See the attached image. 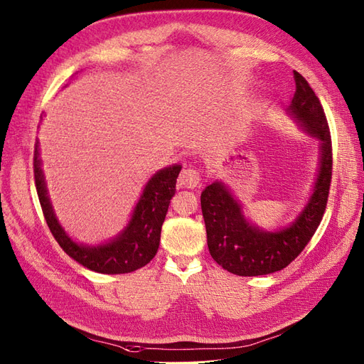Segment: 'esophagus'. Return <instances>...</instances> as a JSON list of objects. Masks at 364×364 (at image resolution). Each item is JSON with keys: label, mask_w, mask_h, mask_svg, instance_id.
Returning a JSON list of instances; mask_svg holds the SVG:
<instances>
[{"label": "esophagus", "mask_w": 364, "mask_h": 364, "mask_svg": "<svg viewBox=\"0 0 364 364\" xmlns=\"http://www.w3.org/2000/svg\"><path fill=\"white\" fill-rule=\"evenodd\" d=\"M200 172L196 169L188 168V169H183L180 176H178V186L180 188H186V189H195L196 186L200 184Z\"/></svg>", "instance_id": "1"}]
</instances>
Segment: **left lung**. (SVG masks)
Segmentation results:
<instances>
[{
  "label": "left lung",
  "mask_w": 364,
  "mask_h": 364,
  "mask_svg": "<svg viewBox=\"0 0 364 364\" xmlns=\"http://www.w3.org/2000/svg\"><path fill=\"white\" fill-rule=\"evenodd\" d=\"M296 92L289 116L320 143L318 172L306 205L288 227L267 232L247 220L227 186L215 181L201 193L207 245L212 257L237 276H262L279 272L302 253L325 213L332 176L331 132L323 108L306 79L294 71Z\"/></svg>",
  "instance_id": "1"
}]
</instances>
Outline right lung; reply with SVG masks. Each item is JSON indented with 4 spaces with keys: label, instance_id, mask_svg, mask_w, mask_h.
I'll use <instances>...</instances> for the list:
<instances>
[{
    "label": "right lung",
    "instance_id": "obj_1",
    "mask_svg": "<svg viewBox=\"0 0 364 364\" xmlns=\"http://www.w3.org/2000/svg\"><path fill=\"white\" fill-rule=\"evenodd\" d=\"M181 171L180 164L169 166L154 173L143 189L131 220L124 230L109 242L100 245L77 244L62 228L50 203L44 172L41 168L39 141L35 143L33 172L41 207L51 235L70 257L80 265L102 274H124L136 272L152 261L160 245L161 225L175 195V184Z\"/></svg>",
    "mask_w": 364,
    "mask_h": 364
}]
</instances>
